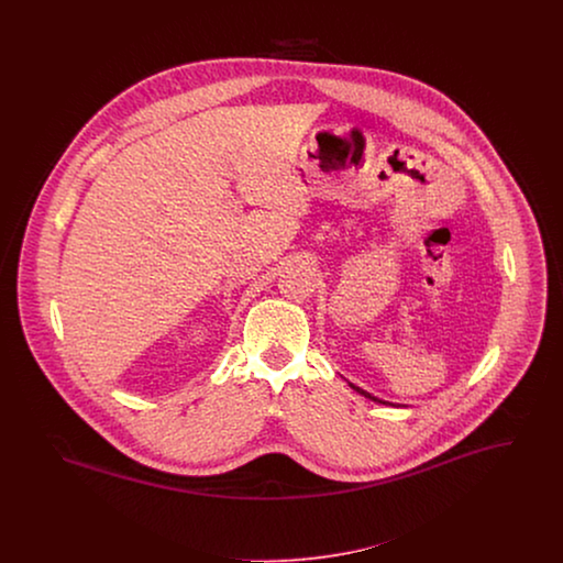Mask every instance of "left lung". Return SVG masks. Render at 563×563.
Returning a JSON list of instances; mask_svg holds the SVG:
<instances>
[{"mask_svg": "<svg viewBox=\"0 0 563 563\" xmlns=\"http://www.w3.org/2000/svg\"><path fill=\"white\" fill-rule=\"evenodd\" d=\"M349 384H350V382H349ZM350 388H352V390H356V393H358V395H363V397H365V399H372V401L382 402V405H393V402L382 401V399H377V397H374V395H369V393H367V390H363V388H358V386H354V384H350Z\"/></svg>", "mask_w": 563, "mask_h": 563, "instance_id": "left-lung-1", "label": "left lung"}]
</instances>
